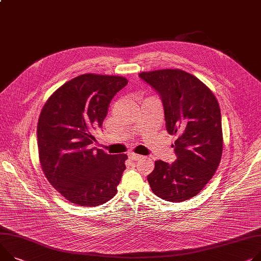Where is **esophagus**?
<instances>
[{"label":"esophagus","mask_w":261,"mask_h":261,"mask_svg":"<svg viewBox=\"0 0 261 261\" xmlns=\"http://www.w3.org/2000/svg\"><path fill=\"white\" fill-rule=\"evenodd\" d=\"M128 156L132 159V160H140V159H142L143 158V155H141V154H137V153H135V152H128Z\"/></svg>","instance_id":"1"}]
</instances>
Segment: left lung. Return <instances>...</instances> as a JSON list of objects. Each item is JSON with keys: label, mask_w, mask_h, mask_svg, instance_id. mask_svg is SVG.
Wrapping results in <instances>:
<instances>
[{"label": "left lung", "mask_w": 261, "mask_h": 261, "mask_svg": "<svg viewBox=\"0 0 261 261\" xmlns=\"http://www.w3.org/2000/svg\"><path fill=\"white\" fill-rule=\"evenodd\" d=\"M162 98L166 129L177 135L172 164L158 160L147 176L152 192L167 202H184L203 190L223 153L222 117L212 91L179 69L139 74Z\"/></svg>", "instance_id": "left-lung-1"}]
</instances>
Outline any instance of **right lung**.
I'll return each mask as SVG.
<instances>
[{"label":"right lung","mask_w":261,"mask_h":261,"mask_svg":"<svg viewBox=\"0 0 261 261\" xmlns=\"http://www.w3.org/2000/svg\"><path fill=\"white\" fill-rule=\"evenodd\" d=\"M127 83L122 76L79 75L59 87L39 114V162L49 183L70 203L99 206L117 192L127 155L92 148V130L102 125L111 100Z\"/></svg>","instance_id":"add662e5"}]
</instances>
